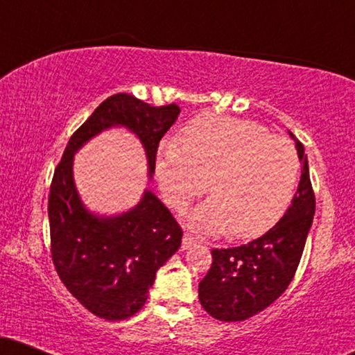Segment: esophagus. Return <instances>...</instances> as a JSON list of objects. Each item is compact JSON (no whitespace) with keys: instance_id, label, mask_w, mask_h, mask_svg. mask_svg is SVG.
I'll return each mask as SVG.
<instances>
[{"instance_id":"34e87169","label":"esophagus","mask_w":355,"mask_h":355,"mask_svg":"<svg viewBox=\"0 0 355 355\" xmlns=\"http://www.w3.org/2000/svg\"><path fill=\"white\" fill-rule=\"evenodd\" d=\"M197 243H198V240L195 239V237H191V235H189V234L183 235V240H182V248H183V250H187V248L197 245Z\"/></svg>"}]
</instances>
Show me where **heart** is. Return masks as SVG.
Here are the masks:
<instances>
[{"instance_id":"1","label":"heart","mask_w":355,"mask_h":355,"mask_svg":"<svg viewBox=\"0 0 355 355\" xmlns=\"http://www.w3.org/2000/svg\"><path fill=\"white\" fill-rule=\"evenodd\" d=\"M165 200L177 210L207 190L209 198L190 214L200 234L254 239L284 217L299 180V157L282 137L234 116L202 115L191 120L177 144H165L155 162Z\"/></svg>"}]
</instances>
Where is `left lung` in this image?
Wrapping results in <instances>:
<instances>
[{"label": "left lung", "mask_w": 355, "mask_h": 355, "mask_svg": "<svg viewBox=\"0 0 355 355\" xmlns=\"http://www.w3.org/2000/svg\"><path fill=\"white\" fill-rule=\"evenodd\" d=\"M291 137L302 164L292 205L262 237L245 245L211 250V267L198 284V299L217 320L240 322L262 312L284 294L299 267L315 214V195L304 145Z\"/></svg>", "instance_id": "obj_1"}]
</instances>
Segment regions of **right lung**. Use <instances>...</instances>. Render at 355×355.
<instances>
[{"label": "right lung", "instance_id": "1", "mask_svg": "<svg viewBox=\"0 0 355 355\" xmlns=\"http://www.w3.org/2000/svg\"><path fill=\"white\" fill-rule=\"evenodd\" d=\"M178 115L175 103L150 107L128 93L112 95L73 133L55 168L48 197L53 263L71 295L105 320L128 319L144 307L157 270L178 250L183 232L150 190L115 217L92 214L76 191L73 157L103 130L125 126L144 145L152 178L158 144Z\"/></svg>", "mask_w": 355, "mask_h": 355}]
</instances>
